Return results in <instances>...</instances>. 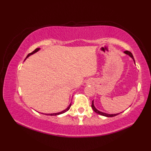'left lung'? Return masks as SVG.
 <instances>
[{"label": "left lung", "mask_w": 151, "mask_h": 151, "mask_svg": "<svg viewBox=\"0 0 151 151\" xmlns=\"http://www.w3.org/2000/svg\"><path fill=\"white\" fill-rule=\"evenodd\" d=\"M124 53H125L126 54H127V55H129V56H130L131 58H132V59H133V60H134V63H135V60H134V56H133V55H132V54L131 53V52H130V51L126 50V51H124ZM91 108H92L93 110V111L95 112V113H97V114H99V115H103V116H105V117H114V116H115V115H118V114H106V113H104V112H102V111H99V110H97V109H96V108L95 107L94 104H93V101H92Z\"/></svg>", "instance_id": "left-lung-1"}]
</instances>
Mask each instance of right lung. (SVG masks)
<instances>
[{"label":"right lung","mask_w":151,"mask_h":151,"mask_svg":"<svg viewBox=\"0 0 151 151\" xmlns=\"http://www.w3.org/2000/svg\"><path fill=\"white\" fill-rule=\"evenodd\" d=\"M40 50V49L39 48H37V49H35L32 52H31V53H30V54H28V56H27V58H27L29 56H30V55H32V54H33L34 53H35V52H37L38 50ZM26 60V59H25ZM70 106H71V103H70V104H69V106L68 107H67L65 110H64L63 111H61V112H58V113H55V114H45V115H60V114H63V113H65V112H66L67 111H68L69 110V108H70Z\"/></svg>","instance_id":"right-lung-1"}]
</instances>
